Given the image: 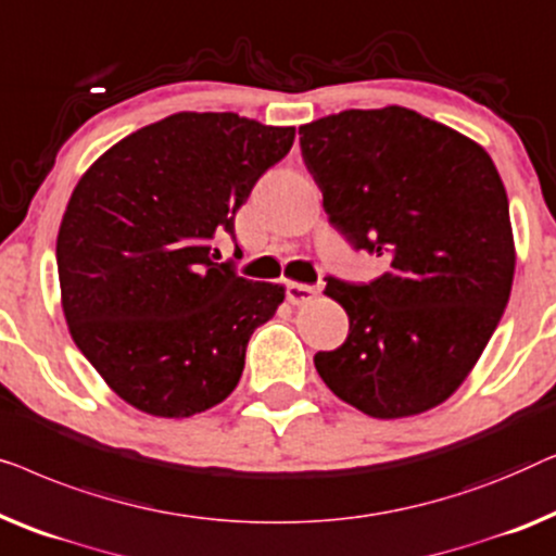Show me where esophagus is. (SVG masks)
Instances as JSON below:
<instances>
[{"mask_svg": "<svg viewBox=\"0 0 556 556\" xmlns=\"http://www.w3.org/2000/svg\"><path fill=\"white\" fill-rule=\"evenodd\" d=\"M317 289L309 285H300V281H287V300L292 304H307L315 300Z\"/></svg>", "mask_w": 556, "mask_h": 556, "instance_id": "esophagus-1", "label": "esophagus"}]
</instances>
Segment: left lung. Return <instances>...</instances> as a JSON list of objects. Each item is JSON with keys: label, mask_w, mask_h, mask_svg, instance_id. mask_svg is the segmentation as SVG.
<instances>
[{"label": "left lung", "mask_w": 556, "mask_h": 556, "mask_svg": "<svg viewBox=\"0 0 556 556\" xmlns=\"http://www.w3.org/2000/svg\"><path fill=\"white\" fill-rule=\"evenodd\" d=\"M300 146L330 224L390 260L367 285L327 277L350 332L315 355L319 378L372 418L435 408L473 370L511 294L509 199L494 161L401 105L300 125Z\"/></svg>", "instance_id": "8db88e82"}]
</instances>
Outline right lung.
I'll return each instance as SVG.
<instances>
[{"instance_id":"right-lung-1","label":"right lung","mask_w":556,"mask_h":556,"mask_svg":"<svg viewBox=\"0 0 556 556\" xmlns=\"http://www.w3.org/2000/svg\"><path fill=\"white\" fill-rule=\"evenodd\" d=\"M294 128L237 113H176L105 151L77 181L58 233L70 334L113 393L189 418L237 388L249 338L285 287L239 277L216 241ZM239 249V247H237Z\"/></svg>"}]
</instances>
